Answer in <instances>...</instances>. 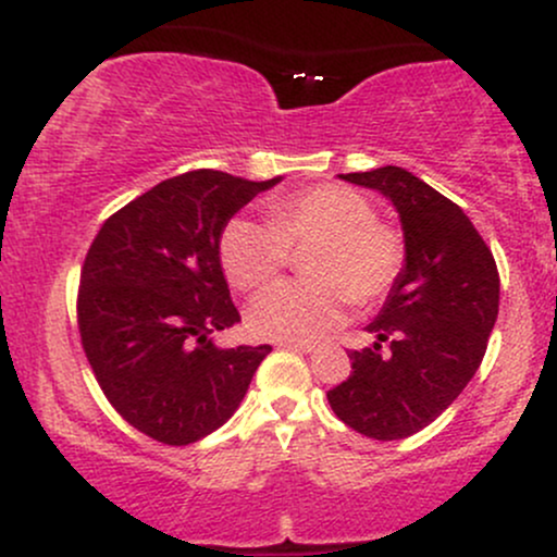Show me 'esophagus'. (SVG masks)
Returning <instances> with one entry per match:
<instances>
[{
  "label": "esophagus",
  "instance_id": "obj_1",
  "mask_svg": "<svg viewBox=\"0 0 557 557\" xmlns=\"http://www.w3.org/2000/svg\"><path fill=\"white\" fill-rule=\"evenodd\" d=\"M280 348H287V350H298V354H314L317 345L314 343H296V341H283L280 343Z\"/></svg>",
  "mask_w": 557,
  "mask_h": 557
}]
</instances>
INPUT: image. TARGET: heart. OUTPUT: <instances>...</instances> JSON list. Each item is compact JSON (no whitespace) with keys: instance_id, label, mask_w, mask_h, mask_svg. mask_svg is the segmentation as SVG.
Instances as JSON below:
<instances>
[{"instance_id":"obj_1","label":"heart","mask_w":557,"mask_h":557,"mask_svg":"<svg viewBox=\"0 0 557 557\" xmlns=\"http://www.w3.org/2000/svg\"><path fill=\"white\" fill-rule=\"evenodd\" d=\"M270 222L233 216L220 235V261L240 290L270 283L290 261V248L314 243L304 261L309 280H283L253 298L248 324L270 341L314 343L335 332L354 298L374 304L398 283L406 261L403 235L376 220L374 203L348 185H314L280 196Z\"/></svg>"}]
</instances>
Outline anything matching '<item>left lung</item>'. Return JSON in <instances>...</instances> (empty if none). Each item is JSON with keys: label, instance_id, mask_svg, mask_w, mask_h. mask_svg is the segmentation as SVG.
<instances>
[{"label": "left lung", "instance_id": "obj_1", "mask_svg": "<svg viewBox=\"0 0 557 557\" xmlns=\"http://www.w3.org/2000/svg\"><path fill=\"white\" fill-rule=\"evenodd\" d=\"M380 190L400 214L406 264L369 324L372 348L350 350V372L327 400L337 419L374 440L411 437L450 406L487 350L500 274L458 203L403 168L341 175ZM391 350L381 354V343Z\"/></svg>", "mask_w": 557, "mask_h": 557}]
</instances>
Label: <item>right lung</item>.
<instances>
[{"label": "right lung", "instance_id": "1", "mask_svg": "<svg viewBox=\"0 0 557 557\" xmlns=\"http://www.w3.org/2000/svg\"><path fill=\"white\" fill-rule=\"evenodd\" d=\"M272 181L194 170L114 212L81 270L78 330L107 400L164 445H190L240 406L272 345L220 348L240 322L220 261L222 227Z\"/></svg>", "mask_w": 557, "mask_h": 557}]
</instances>
